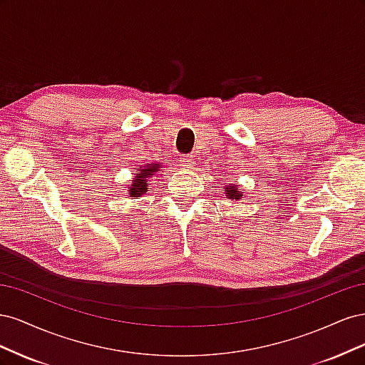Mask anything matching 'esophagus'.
<instances>
[{
  "label": "esophagus",
  "mask_w": 365,
  "mask_h": 365,
  "mask_svg": "<svg viewBox=\"0 0 365 365\" xmlns=\"http://www.w3.org/2000/svg\"><path fill=\"white\" fill-rule=\"evenodd\" d=\"M180 161H181V164L184 165L185 169H192V168H195V164H196L195 158L192 155H182Z\"/></svg>",
  "instance_id": "esophagus-1"
}]
</instances>
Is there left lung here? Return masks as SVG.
<instances>
[{
  "label": "left lung",
  "instance_id": "left-lung-1",
  "mask_svg": "<svg viewBox=\"0 0 365 365\" xmlns=\"http://www.w3.org/2000/svg\"><path fill=\"white\" fill-rule=\"evenodd\" d=\"M222 189H224L225 196L228 197V200L239 201V200H242V196H244V192H242V189H239L236 184H228V185L222 187Z\"/></svg>",
  "mask_w": 365,
  "mask_h": 365
}]
</instances>
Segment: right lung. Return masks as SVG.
<instances>
[{"label":"right lung","instance_id":"1","mask_svg":"<svg viewBox=\"0 0 365 365\" xmlns=\"http://www.w3.org/2000/svg\"><path fill=\"white\" fill-rule=\"evenodd\" d=\"M160 169H163L161 163H150V164H146L145 168H140L134 178H132V184L128 187L129 197H132V200H138L140 196L145 195L149 189L150 176L160 172Z\"/></svg>","mask_w":365,"mask_h":365}]
</instances>
